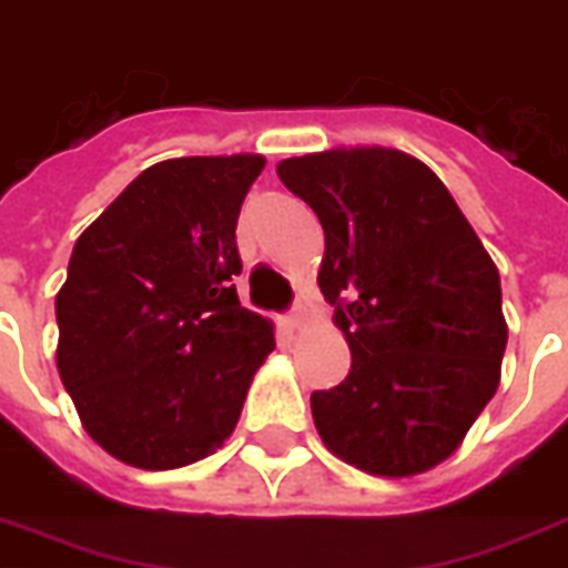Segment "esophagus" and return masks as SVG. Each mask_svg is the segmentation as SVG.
<instances>
[{"label": "esophagus", "instance_id": "1", "mask_svg": "<svg viewBox=\"0 0 568 568\" xmlns=\"http://www.w3.org/2000/svg\"><path fill=\"white\" fill-rule=\"evenodd\" d=\"M284 323H287L290 329H302V326H305V311H302V305H296V308L290 311L287 317H284Z\"/></svg>", "mask_w": 568, "mask_h": 568}]
</instances>
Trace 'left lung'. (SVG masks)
<instances>
[{
	"mask_svg": "<svg viewBox=\"0 0 568 568\" xmlns=\"http://www.w3.org/2000/svg\"><path fill=\"white\" fill-rule=\"evenodd\" d=\"M281 182L326 236L317 284L353 353L311 395L326 449L374 476H416L458 449L500 386V272L449 187L383 146L287 158Z\"/></svg>",
	"mask_w": 568,
	"mask_h": 568,
	"instance_id": "obj_1",
	"label": "left lung"
}]
</instances>
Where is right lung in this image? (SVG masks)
<instances>
[{"instance_id":"right-lung-1","label":"right lung","mask_w":568,"mask_h":568,"mask_svg":"<svg viewBox=\"0 0 568 568\" xmlns=\"http://www.w3.org/2000/svg\"><path fill=\"white\" fill-rule=\"evenodd\" d=\"M263 155L158 161L77 239L57 368L89 437L140 470L224 446L272 323L239 305L236 221Z\"/></svg>"}]
</instances>
